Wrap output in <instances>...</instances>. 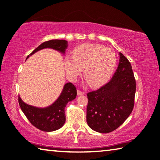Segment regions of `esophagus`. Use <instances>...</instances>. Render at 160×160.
<instances>
[{
	"label": "esophagus",
	"mask_w": 160,
	"mask_h": 160,
	"mask_svg": "<svg viewBox=\"0 0 160 160\" xmlns=\"http://www.w3.org/2000/svg\"><path fill=\"white\" fill-rule=\"evenodd\" d=\"M84 92H82V91H81V90H79V89H78L77 90V94H78V95H84Z\"/></svg>",
	"instance_id": "1"
}]
</instances>
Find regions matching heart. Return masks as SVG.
Listing matches in <instances>:
<instances>
[{
  "instance_id": "heart-1",
  "label": "heart",
  "mask_w": 160,
  "mask_h": 160,
  "mask_svg": "<svg viewBox=\"0 0 160 160\" xmlns=\"http://www.w3.org/2000/svg\"><path fill=\"white\" fill-rule=\"evenodd\" d=\"M116 55L112 50L101 45L85 43L76 47L73 55L64 59L67 76L76 80L84 69V76L93 87L103 85L110 78L116 66Z\"/></svg>"
}]
</instances>
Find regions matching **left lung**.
I'll use <instances>...</instances> for the list:
<instances>
[{"mask_svg": "<svg viewBox=\"0 0 160 160\" xmlns=\"http://www.w3.org/2000/svg\"><path fill=\"white\" fill-rule=\"evenodd\" d=\"M136 83L132 66L119 52L117 71L109 82L87 93V122L92 130L108 133L128 119L134 107Z\"/></svg>", "mask_w": 160, "mask_h": 160, "instance_id": "obj_1", "label": "left lung"}]
</instances>
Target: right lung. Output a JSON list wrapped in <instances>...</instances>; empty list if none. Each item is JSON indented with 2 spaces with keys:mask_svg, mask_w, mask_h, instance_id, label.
Returning <instances> with one entry per match:
<instances>
[{
  "mask_svg": "<svg viewBox=\"0 0 160 160\" xmlns=\"http://www.w3.org/2000/svg\"><path fill=\"white\" fill-rule=\"evenodd\" d=\"M68 47V41L65 40H50L45 41L35 49L29 55H32L36 52L46 48H51L64 54ZM77 95L76 88L72 83L64 85L60 95L51 106L46 108H37L30 106L22 101L19 96V106L29 122L38 130L44 132H52L62 128L65 122V108L68 102L74 100Z\"/></svg>",
  "mask_w": 160,
  "mask_h": 160,
  "instance_id": "1",
  "label": "right lung"
}]
</instances>
